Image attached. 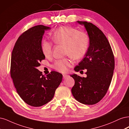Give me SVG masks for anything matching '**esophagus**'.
I'll return each instance as SVG.
<instances>
[{
  "label": "esophagus",
  "mask_w": 129,
  "mask_h": 129,
  "mask_svg": "<svg viewBox=\"0 0 129 129\" xmlns=\"http://www.w3.org/2000/svg\"><path fill=\"white\" fill-rule=\"evenodd\" d=\"M63 76L64 79H66V78H67L69 77V76L68 75V74H64Z\"/></svg>",
  "instance_id": "34e87169"
}]
</instances>
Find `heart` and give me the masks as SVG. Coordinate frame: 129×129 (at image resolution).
I'll return each instance as SVG.
<instances>
[{
	"mask_svg": "<svg viewBox=\"0 0 129 129\" xmlns=\"http://www.w3.org/2000/svg\"><path fill=\"white\" fill-rule=\"evenodd\" d=\"M52 39L55 43L65 45V53L74 59H79L85 56L88 50L89 39L86 33L78 31L77 29L70 26H62L53 32ZM41 49L45 57H49L52 53V44L43 41ZM72 64L69 58L57 60L53 67L61 72H65Z\"/></svg>",
	"mask_w": 129,
	"mask_h": 129,
	"instance_id": "heart-1",
	"label": "heart"
}]
</instances>
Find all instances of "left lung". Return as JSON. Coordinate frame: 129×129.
Instances as JSON below:
<instances>
[{"instance_id":"8db88e82","label":"left lung","mask_w":129,"mask_h":129,"mask_svg":"<svg viewBox=\"0 0 129 129\" xmlns=\"http://www.w3.org/2000/svg\"><path fill=\"white\" fill-rule=\"evenodd\" d=\"M77 22L85 28L89 44L85 58L74 69L76 72L86 69L87 77L71 75L75 81L71 92L78 102L92 105L100 101L109 88L115 68L114 56L107 37L99 28L90 22Z\"/></svg>"}]
</instances>
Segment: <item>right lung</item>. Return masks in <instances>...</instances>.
Here are the masks:
<instances>
[{
	"instance_id": "obj_1",
	"label": "right lung",
	"mask_w": 129,
	"mask_h": 129,
	"mask_svg": "<svg viewBox=\"0 0 129 129\" xmlns=\"http://www.w3.org/2000/svg\"><path fill=\"white\" fill-rule=\"evenodd\" d=\"M51 28L33 27L24 32L16 41L11 57V76L20 98L28 105L41 107L53 98L63 75L52 71L44 76L37 69L45 59L41 45L45 30Z\"/></svg>"
}]
</instances>
